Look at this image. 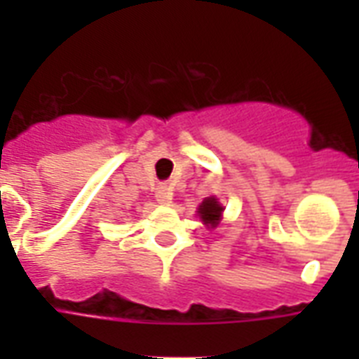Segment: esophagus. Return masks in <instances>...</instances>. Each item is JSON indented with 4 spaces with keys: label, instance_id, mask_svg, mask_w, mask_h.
I'll return each mask as SVG.
<instances>
[{
    "label": "esophagus",
    "instance_id": "34e87169",
    "mask_svg": "<svg viewBox=\"0 0 359 359\" xmlns=\"http://www.w3.org/2000/svg\"><path fill=\"white\" fill-rule=\"evenodd\" d=\"M156 199L158 203H162V205H169L171 199H173V190H171V186H165V184L158 186Z\"/></svg>",
    "mask_w": 359,
    "mask_h": 359
}]
</instances>
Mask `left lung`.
Returning <instances> with one entry per match:
<instances>
[{
    "label": "left lung",
    "instance_id": "left-lung-1",
    "mask_svg": "<svg viewBox=\"0 0 359 359\" xmlns=\"http://www.w3.org/2000/svg\"><path fill=\"white\" fill-rule=\"evenodd\" d=\"M222 205H219L214 197H207L205 201L201 203V207H199V214H201V218L205 224H210L214 225L218 224L219 218H222Z\"/></svg>",
    "mask_w": 359,
    "mask_h": 359
}]
</instances>
